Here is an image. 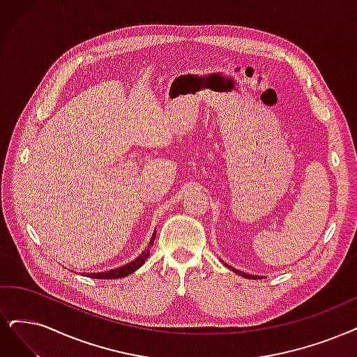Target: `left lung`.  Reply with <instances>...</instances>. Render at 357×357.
Wrapping results in <instances>:
<instances>
[{
	"label": "left lung",
	"instance_id": "left-lung-1",
	"mask_svg": "<svg viewBox=\"0 0 357 357\" xmlns=\"http://www.w3.org/2000/svg\"><path fill=\"white\" fill-rule=\"evenodd\" d=\"M228 266V265H227ZM229 269L231 271H234L235 273H238V275H241V276H244V278H248V280H259L260 276H255V275H247V273H244V272H241V271H236L235 268H232V266H229Z\"/></svg>",
	"mask_w": 357,
	"mask_h": 357
}]
</instances>
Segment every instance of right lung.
<instances>
[{"mask_svg":"<svg viewBox=\"0 0 357 357\" xmlns=\"http://www.w3.org/2000/svg\"><path fill=\"white\" fill-rule=\"evenodd\" d=\"M154 238H155V231L151 236L149 248L145 250V252H142L135 260H132L130 263H128V265H123L121 268H116V269H112V271H107V272L86 273V276H89V278H94V280H116V278H123V276H126L132 272H135L138 268H141L144 265L145 260H147V257L150 256V247L154 244Z\"/></svg>","mask_w":357,"mask_h":357,"instance_id":"1","label":"right lung"}]
</instances>
